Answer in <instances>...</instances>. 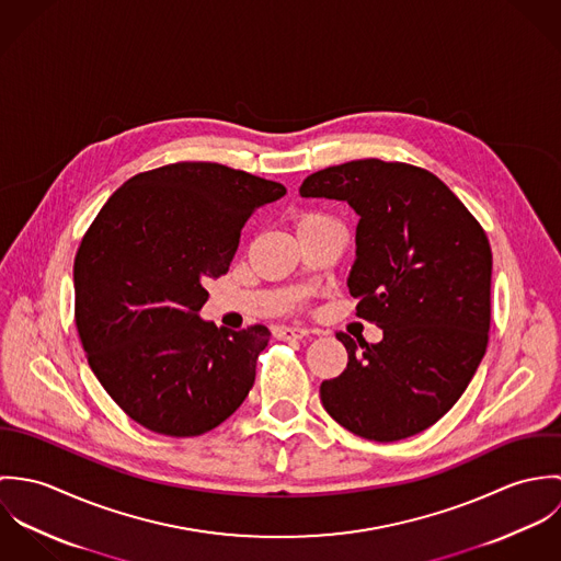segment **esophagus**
<instances>
[{
    "mask_svg": "<svg viewBox=\"0 0 561 561\" xmlns=\"http://www.w3.org/2000/svg\"><path fill=\"white\" fill-rule=\"evenodd\" d=\"M276 339H283V341H294V339H305L311 334L309 328H302V325H280L274 330Z\"/></svg>",
    "mask_w": 561,
    "mask_h": 561,
    "instance_id": "1",
    "label": "esophagus"
}]
</instances>
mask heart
<instances>
[{"mask_svg": "<svg viewBox=\"0 0 561 561\" xmlns=\"http://www.w3.org/2000/svg\"><path fill=\"white\" fill-rule=\"evenodd\" d=\"M325 218H328V216L320 214V211H307V214H302V216L298 218V227L313 225V222H320V220H325Z\"/></svg>", "mask_w": 561, "mask_h": 561, "instance_id": "1", "label": "heart"}]
</instances>
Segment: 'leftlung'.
Masks as SVG:
<instances>
[{"label":"left lung","instance_id":"obj_1","mask_svg":"<svg viewBox=\"0 0 561 561\" xmlns=\"http://www.w3.org/2000/svg\"><path fill=\"white\" fill-rule=\"evenodd\" d=\"M302 196L347 201L360 216L347 287L380 343L336 332L347 367L323 380L328 414L393 443L434 425L467 391L488 347L492 250L465 203L430 170L356 160L309 174Z\"/></svg>","mask_w":561,"mask_h":561}]
</instances>
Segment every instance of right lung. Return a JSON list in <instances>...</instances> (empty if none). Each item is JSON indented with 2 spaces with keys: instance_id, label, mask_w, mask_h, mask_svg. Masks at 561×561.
I'll list each match as a JSON object with an SVG mask.
<instances>
[{
  "instance_id": "obj_1",
  "label": "right lung",
  "mask_w": 561,
  "mask_h": 561,
  "mask_svg": "<svg viewBox=\"0 0 561 561\" xmlns=\"http://www.w3.org/2000/svg\"><path fill=\"white\" fill-rule=\"evenodd\" d=\"M285 192L216 161H176L123 183L83 233L73 267L81 347L142 427L201 436L245 400L270 330L218 328L198 311L207 283L229 272L245 220Z\"/></svg>"
}]
</instances>
